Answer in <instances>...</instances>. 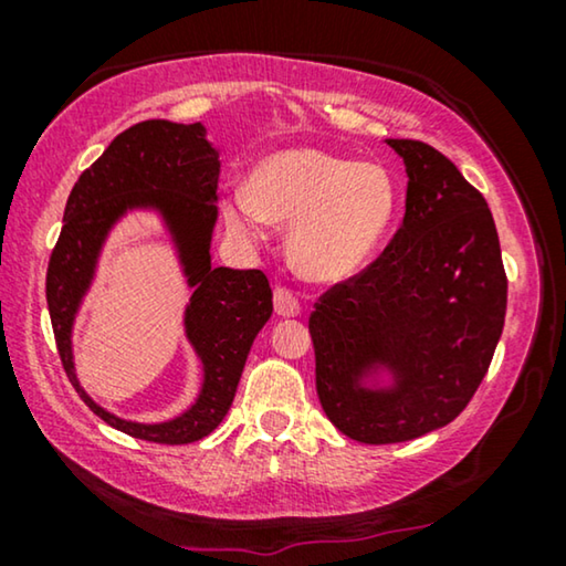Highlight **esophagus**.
Returning a JSON list of instances; mask_svg holds the SVG:
<instances>
[{"mask_svg": "<svg viewBox=\"0 0 566 566\" xmlns=\"http://www.w3.org/2000/svg\"><path fill=\"white\" fill-rule=\"evenodd\" d=\"M273 306H275V314L283 316V319H291V316L301 314L298 298L293 296L289 289H275L273 291Z\"/></svg>", "mask_w": 566, "mask_h": 566, "instance_id": "esophagus-1", "label": "esophagus"}]
</instances>
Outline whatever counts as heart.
I'll return each instance as SVG.
<instances>
[{
    "mask_svg": "<svg viewBox=\"0 0 566 566\" xmlns=\"http://www.w3.org/2000/svg\"><path fill=\"white\" fill-rule=\"evenodd\" d=\"M399 185L378 161H355L322 149L270 154L247 188L221 203L229 231L247 244L270 227H291L289 262L304 281L343 283L358 275L389 231Z\"/></svg>",
    "mask_w": 566,
    "mask_h": 566,
    "instance_id": "heart-1",
    "label": "heart"
}]
</instances>
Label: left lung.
<instances>
[{
	"label": "left lung",
	"mask_w": 566,
	"mask_h": 566,
	"mask_svg": "<svg viewBox=\"0 0 566 566\" xmlns=\"http://www.w3.org/2000/svg\"><path fill=\"white\" fill-rule=\"evenodd\" d=\"M386 144L407 169L405 221L374 265L324 293L308 316L324 415L368 446L453 422L490 368L507 306L482 192L430 144Z\"/></svg>",
	"instance_id": "left-lung-1"
}]
</instances>
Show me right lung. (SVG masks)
<instances>
[{
  "mask_svg": "<svg viewBox=\"0 0 566 566\" xmlns=\"http://www.w3.org/2000/svg\"><path fill=\"white\" fill-rule=\"evenodd\" d=\"M219 172V149L208 142L203 123L144 120L113 138L66 200L64 229L45 275L53 335L84 405L130 438L182 446L219 428L254 337L273 314L265 273L211 265ZM128 212H149L160 221L191 291L184 334L201 363V386L180 416L161 423L126 421L97 406L78 384L73 363L75 316L96 276L106 237Z\"/></svg>",
  "mask_w": 566,
  "mask_h": 566,
  "instance_id": "1",
  "label": "right lung"
}]
</instances>
